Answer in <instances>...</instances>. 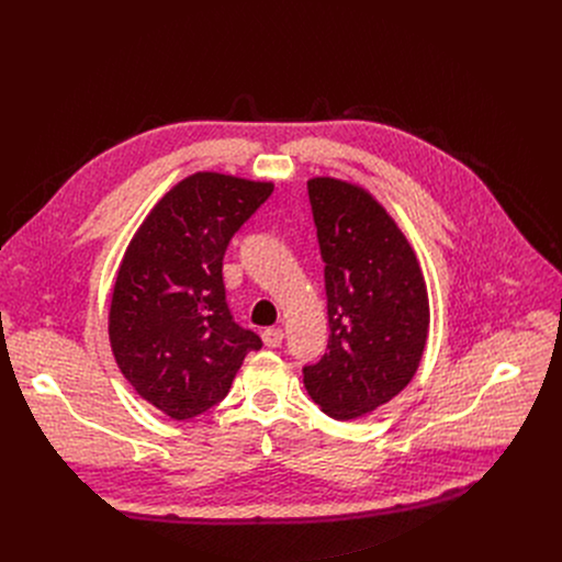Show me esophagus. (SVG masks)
<instances>
[{
	"instance_id": "1",
	"label": "esophagus",
	"mask_w": 562,
	"mask_h": 562,
	"mask_svg": "<svg viewBox=\"0 0 562 562\" xmlns=\"http://www.w3.org/2000/svg\"><path fill=\"white\" fill-rule=\"evenodd\" d=\"M262 340H265V345L267 347H280L282 345V340H284V331L282 329H265L262 331Z\"/></svg>"
}]
</instances>
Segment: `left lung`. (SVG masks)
Listing matches in <instances>:
<instances>
[{"mask_svg": "<svg viewBox=\"0 0 562 562\" xmlns=\"http://www.w3.org/2000/svg\"><path fill=\"white\" fill-rule=\"evenodd\" d=\"M325 262L329 345L302 369L315 405L353 420L386 405L418 371L429 334L427 284L405 233L362 187L306 182Z\"/></svg>", "mask_w": 562, "mask_h": 562, "instance_id": "1", "label": "left lung"}]
</instances>
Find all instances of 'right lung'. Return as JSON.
I'll return each instance as SVG.
<instances>
[{"instance_id":"obj_1","label":"right lung","mask_w":562,"mask_h":562,"mask_svg":"<svg viewBox=\"0 0 562 562\" xmlns=\"http://www.w3.org/2000/svg\"><path fill=\"white\" fill-rule=\"evenodd\" d=\"M271 193V182L193 173L153 206L122 258L111 349L131 386L173 420L217 405L247 353L262 347L228 311L222 260Z\"/></svg>"}]
</instances>
